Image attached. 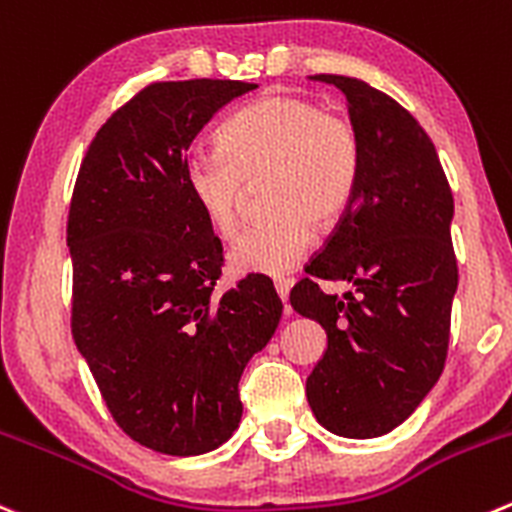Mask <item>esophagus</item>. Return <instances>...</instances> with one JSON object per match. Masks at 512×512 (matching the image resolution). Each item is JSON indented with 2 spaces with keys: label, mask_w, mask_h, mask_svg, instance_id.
<instances>
[{
  "label": "esophagus",
  "mask_w": 512,
  "mask_h": 512,
  "mask_svg": "<svg viewBox=\"0 0 512 512\" xmlns=\"http://www.w3.org/2000/svg\"><path fill=\"white\" fill-rule=\"evenodd\" d=\"M290 287H292L290 277H277L275 280V292L282 302H287V297H290ZM285 315H290V307H285Z\"/></svg>",
  "instance_id": "obj_1"
}]
</instances>
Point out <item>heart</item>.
Here are the masks:
<instances>
[{"label":"heart","mask_w":512,"mask_h":512,"mask_svg":"<svg viewBox=\"0 0 512 512\" xmlns=\"http://www.w3.org/2000/svg\"><path fill=\"white\" fill-rule=\"evenodd\" d=\"M222 150L187 155L182 177L192 202L220 237H232L250 185H262L267 215L230 247L240 275H285L315 240V225H335L355 200L362 147L355 124L295 94H270L230 117Z\"/></svg>","instance_id":"obj_1"}]
</instances>
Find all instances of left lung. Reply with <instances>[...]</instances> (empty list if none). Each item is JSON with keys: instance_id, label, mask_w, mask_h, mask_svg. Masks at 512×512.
<instances>
[{"instance_id": "1", "label": "left lung", "mask_w": 512, "mask_h": 512, "mask_svg": "<svg viewBox=\"0 0 512 512\" xmlns=\"http://www.w3.org/2000/svg\"><path fill=\"white\" fill-rule=\"evenodd\" d=\"M347 97L362 147L355 200L290 292L320 322L327 350L307 377L317 423L380 438L415 413L445 367L458 290L453 192L433 140L393 97L342 74H315ZM317 279L356 287L325 296Z\"/></svg>"}]
</instances>
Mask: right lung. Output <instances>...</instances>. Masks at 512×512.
<instances>
[{
	"label": "right lung",
	"mask_w": 512,
	"mask_h": 512,
	"mask_svg": "<svg viewBox=\"0 0 512 512\" xmlns=\"http://www.w3.org/2000/svg\"><path fill=\"white\" fill-rule=\"evenodd\" d=\"M255 87H145L102 124L69 205L74 345L119 428L177 458L230 440L242 418V370L282 317L262 275L217 295L222 245L182 177L202 127Z\"/></svg>",
	"instance_id": "obj_1"
}]
</instances>
